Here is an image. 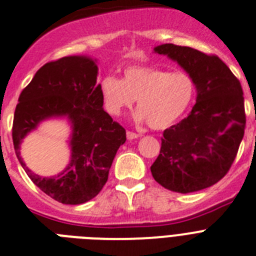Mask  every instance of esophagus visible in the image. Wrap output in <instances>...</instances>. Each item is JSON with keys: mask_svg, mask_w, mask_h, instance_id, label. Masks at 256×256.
<instances>
[{"mask_svg": "<svg viewBox=\"0 0 256 256\" xmlns=\"http://www.w3.org/2000/svg\"><path fill=\"white\" fill-rule=\"evenodd\" d=\"M137 137H140V134L132 132V130H128V132H126V138L128 140H134V138H137Z\"/></svg>", "mask_w": 256, "mask_h": 256, "instance_id": "34e87169", "label": "esophagus"}]
</instances>
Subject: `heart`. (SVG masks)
Wrapping results in <instances>:
<instances>
[{
  "instance_id": "1",
  "label": "heart",
  "mask_w": 256,
  "mask_h": 256,
  "mask_svg": "<svg viewBox=\"0 0 256 256\" xmlns=\"http://www.w3.org/2000/svg\"><path fill=\"white\" fill-rule=\"evenodd\" d=\"M101 94L110 114L119 115L137 100L136 118L148 119L154 130H165L182 116L195 96L196 86L186 72L136 65L124 69L123 78L108 76L101 80Z\"/></svg>"
}]
</instances>
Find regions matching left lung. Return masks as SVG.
<instances>
[{
	"label": "left lung",
	"mask_w": 256,
	"mask_h": 256,
	"mask_svg": "<svg viewBox=\"0 0 256 256\" xmlns=\"http://www.w3.org/2000/svg\"><path fill=\"white\" fill-rule=\"evenodd\" d=\"M192 76L196 104L187 118L162 133L151 173L164 188L180 194L216 184L230 170L246 126L241 83L216 55L165 44L154 48Z\"/></svg>",
	"instance_id": "1"
}]
</instances>
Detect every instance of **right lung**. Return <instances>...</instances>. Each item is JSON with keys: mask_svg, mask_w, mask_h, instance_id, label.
<instances>
[{"mask_svg": "<svg viewBox=\"0 0 256 256\" xmlns=\"http://www.w3.org/2000/svg\"><path fill=\"white\" fill-rule=\"evenodd\" d=\"M96 62L87 56L50 61L22 91L15 108L12 142L32 182L61 204L87 202L102 190L126 130L104 110ZM66 116L72 123V160L55 178H40L25 166L20 144L44 118Z\"/></svg>", "mask_w": 256, "mask_h": 256, "instance_id": "obj_1", "label": "right lung"}]
</instances>
